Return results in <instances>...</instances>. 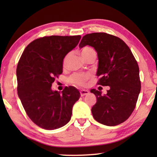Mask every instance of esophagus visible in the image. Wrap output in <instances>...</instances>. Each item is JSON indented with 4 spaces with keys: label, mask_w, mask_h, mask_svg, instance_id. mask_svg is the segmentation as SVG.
I'll return each mask as SVG.
<instances>
[{
    "label": "esophagus",
    "mask_w": 157,
    "mask_h": 157,
    "mask_svg": "<svg viewBox=\"0 0 157 157\" xmlns=\"http://www.w3.org/2000/svg\"><path fill=\"white\" fill-rule=\"evenodd\" d=\"M89 94V91L88 90H81L80 91V95L81 96H84L85 95H87Z\"/></svg>",
    "instance_id": "1"
}]
</instances>
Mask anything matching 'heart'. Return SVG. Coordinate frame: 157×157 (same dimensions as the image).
<instances>
[{
	"label": "heart",
	"instance_id": "obj_1",
	"mask_svg": "<svg viewBox=\"0 0 157 157\" xmlns=\"http://www.w3.org/2000/svg\"><path fill=\"white\" fill-rule=\"evenodd\" d=\"M81 54H82V57H83L84 59L89 57L93 56V55H95V56H96V53H95L94 49L92 48L91 47L84 48L82 50ZM70 56H71V54L70 53H68V54L66 55L65 57L63 58V66H66V63H67ZM90 78H91V75L89 73H86V74L76 73L71 76V78H69V80H70L71 83H73L74 84L79 85V86H84V85L86 84V80Z\"/></svg>",
	"mask_w": 157,
	"mask_h": 157
}]
</instances>
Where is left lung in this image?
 <instances>
[{
	"label": "left lung",
	"mask_w": 157,
	"mask_h": 157,
	"mask_svg": "<svg viewBox=\"0 0 157 157\" xmlns=\"http://www.w3.org/2000/svg\"><path fill=\"white\" fill-rule=\"evenodd\" d=\"M94 48L98 57V84L109 86L107 94L91 89L97 102L91 108L94 119L107 126L125 121L132 113L140 91L139 68L127 45L118 37L105 33L88 34L79 47Z\"/></svg>",
	"instance_id": "1"
}]
</instances>
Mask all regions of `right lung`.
<instances>
[{
  "label": "right lung",
  "mask_w": 157,
  "mask_h": 157,
  "mask_svg": "<svg viewBox=\"0 0 157 157\" xmlns=\"http://www.w3.org/2000/svg\"><path fill=\"white\" fill-rule=\"evenodd\" d=\"M81 36H50L28 45L17 68V91L26 113L44 129L60 128L70 121L80 94L74 86L52 91L55 78L62 73L63 60L78 46Z\"/></svg>",
  "instance_id": "add662e5"
}]
</instances>
